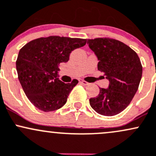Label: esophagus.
Masks as SVG:
<instances>
[{
	"mask_svg": "<svg viewBox=\"0 0 156 156\" xmlns=\"http://www.w3.org/2000/svg\"><path fill=\"white\" fill-rule=\"evenodd\" d=\"M80 83H82V84H83L84 85H88V83H87V82H85V81H84V80H80Z\"/></svg>",
	"mask_w": 156,
	"mask_h": 156,
	"instance_id": "obj_1",
	"label": "esophagus"
}]
</instances>
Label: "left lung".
<instances>
[{"mask_svg":"<svg viewBox=\"0 0 156 156\" xmlns=\"http://www.w3.org/2000/svg\"><path fill=\"white\" fill-rule=\"evenodd\" d=\"M89 48L97 56L98 70L109 81L108 88H99L90 105L97 113L112 116L129 105L139 88L142 66L137 54L128 45L109 38L87 40Z\"/></svg>","mask_w":156,"mask_h":156,"instance_id":"left-lung-1","label":"left lung"}]
</instances>
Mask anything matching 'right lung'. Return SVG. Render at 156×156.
<instances>
[{"instance_id":"right-lung-1","label":"right lung","mask_w":156,"mask_h":156,"mask_svg":"<svg viewBox=\"0 0 156 156\" xmlns=\"http://www.w3.org/2000/svg\"><path fill=\"white\" fill-rule=\"evenodd\" d=\"M85 39L50 36L28 43L16 61L18 80L29 101L39 110L54 111L62 108L73 87L58 79L59 65L69 60L71 51L86 44Z\"/></svg>"}]
</instances>
